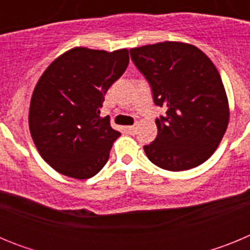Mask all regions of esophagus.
<instances>
[{"mask_svg": "<svg viewBox=\"0 0 250 250\" xmlns=\"http://www.w3.org/2000/svg\"><path fill=\"white\" fill-rule=\"evenodd\" d=\"M127 131H129L131 135H135V134H136V126H127Z\"/></svg>", "mask_w": 250, "mask_h": 250, "instance_id": "obj_1", "label": "esophagus"}]
</instances>
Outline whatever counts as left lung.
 I'll return each mask as SVG.
<instances>
[{
  "label": "left lung",
  "mask_w": 250,
  "mask_h": 250,
  "mask_svg": "<svg viewBox=\"0 0 250 250\" xmlns=\"http://www.w3.org/2000/svg\"><path fill=\"white\" fill-rule=\"evenodd\" d=\"M132 62L151 86L158 135L144 150L156 167L183 171L215 151L229 123L222 77L210 59L189 43L165 42L130 50Z\"/></svg>",
  "instance_id": "left-lung-1"
}]
</instances>
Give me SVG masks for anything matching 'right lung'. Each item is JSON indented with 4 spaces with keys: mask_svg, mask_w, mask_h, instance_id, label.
I'll return each instance as SVG.
<instances>
[{
    "mask_svg": "<svg viewBox=\"0 0 250 250\" xmlns=\"http://www.w3.org/2000/svg\"><path fill=\"white\" fill-rule=\"evenodd\" d=\"M129 65L126 48L107 52L75 47L51 63L31 98L28 125L43 160L62 175L89 179L109 160L120 136L100 107Z\"/></svg>",
    "mask_w": 250,
    "mask_h": 250,
    "instance_id": "1",
    "label": "right lung"
}]
</instances>
